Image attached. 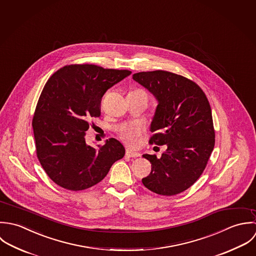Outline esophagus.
Returning <instances> with one entry per match:
<instances>
[{
	"label": "esophagus",
	"mask_w": 256,
	"mask_h": 256,
	"mask_svg": "<svg viewBox=\"0 0 256 256\" xmlns=\"http://www.w3.org/2000/svg\"><path fill=\"white\" fill-rule=\"evenodd\" d=\"M126 155L128 157H138V156H140V154L138 152H132V150H128L126 152Z\"/></svg>",
	"instance_id": "1"
}]
</instances>
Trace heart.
Listing matches in <instances>:
<instances>
[{"label":"heart","instance_id":"1","mask_svg":"<svg viewBox=\"0 0 256 256\" xmlns=\"http://www.w3.org/2000/svg\"><path fill=\"white\" fill-rule=\"evenodd\" d=\"M136 93H140L142 95H144V97L146 98V100L148 101V95L146 94V92L142 91V90H136L132 91ZM120 138L122 140L130 146H136L138 142V138H140V130L136 128H130L128 130H124L120 132Z\"/></svg>","mask_w":256,"mask_h":256}]
</instances>
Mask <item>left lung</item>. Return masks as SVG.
<instances>
[{
    "mask_svg": "<svg viewBox=\"0 0 256 256\" xmlns=\"http://www.w3.org/2000/svg\"><path fill=\"white\" fill-rule=\"evenodd\" d=\"M132 79L158 102L150 142L167 146L160 158L144 154L152 163V172L142 183L159 195L179 194L202 175L214 146L208 101L195 82L168 71L140 72Z\"/></svg>",
    "mask_w": 256,
    "mask_h": 256,
    "instance_id": "obj_1",
    "label": "left lung"
}]
</instances>
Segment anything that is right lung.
Masks as SVG:
<instances>
[{
	"label": "right lung",
	"instance_id": "1",
	"mask_svg": "<svg viewBox=\"0 0 256 256\" xmlns=\"http://www.w3.org/2000/svg\"><path fill=\"white\" fill-rule=\"evenodd\" d=\"M130 73L75 64L59 69L46 82L32 128L38 158L58 186L71 191L88 189L101 182L112 165L124 157V148L116 138L93 148L86 144L85 136L88 120L101 114L104 94Z\"/></svg>",
	"mask_w": 256,
	"mask_h": 256
}]
</instances>
